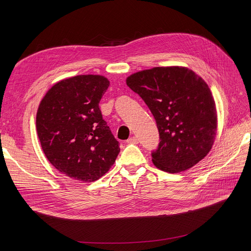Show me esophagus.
I'll return each instance as SVG.
<instances>
[{"instance_id":"esophagus-1","label":"esophagus","mask_w":251,"mask_h":251,"mask_svg":"<svg viewBox=\"0 0 251 251\" xmlns=\"http://www.w3.org/2000/svg\"><path fill=\"white\" fill-rule=\"evenodd\" d=\"M127 142L130 143V144H137V143H138V139H137V137L132 136V137H130V138L127 140Z\"/></svg>"}]
</instances>
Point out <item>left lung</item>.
I'll use <instances>...</instances> for the list:
<instances>
[{
	"label": "left lung",
	"mask_w": 251,
	"mask_h": 251,
	"mask_svg": "<svg viewBox=\"0 0 251 251\" xmlns=\"http://www.w3.org/2000/svg\"><path fill=\"white\" fill-rule=\"evenodd\" d=\"M153 115L160 146L153 165L168 173L186 171L210 151L218 130L216 102L202 77L183 66L153 67L126 78Z\"/></svg>",
	"instance_id": "8db88e82"
}]
</instances>
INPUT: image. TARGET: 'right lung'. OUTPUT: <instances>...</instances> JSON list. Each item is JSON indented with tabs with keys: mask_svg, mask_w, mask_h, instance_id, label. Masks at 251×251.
<instances>
[{
	"mask_svg": "<svg viewBox=\"0 0 251 251\" xmlns=\"http://www.w3.org/2000/svg\"><path fill=\"white\" fill-rule=\"evenodd\" d=\"M109 84L102 75L65 78L38 105L36 132L42 150L59 172L74 180H99L120 152L99 107Z\"/></svg>",
	"mask_w": 251,
	"mask_h": 251,
	"instance_id": "1",
	"label": "right lung"
}]
</instances>
